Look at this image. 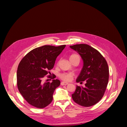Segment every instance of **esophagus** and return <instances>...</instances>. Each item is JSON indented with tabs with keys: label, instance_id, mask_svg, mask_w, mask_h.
Wrapping results in <instances>:
<instances>
[{
	"label": "esophagus",
	"instance_id": "obj_1",
	"mask_svg": "<svg viewBox=\"0 0 127 127\" xmlns=\"http://www.w3.org/2000/svg\"><path fill=\"white\" fill-rule=\"evenodd\" d=\"M67 84H68V83H67V82H61V85H67Z\"/></svg>",
	"mask_w": 127,
	"mask_h": 127
}]
</instances>
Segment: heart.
Listing matches in <instances>:
<instances>
[{"label":"heart","mask_w":127,"mask_h":127,"mask_svg":"<svg viewBox=\"0 0 127 127\" xmlns=\"http://www.w3.org/2000/svg\"><path fill=\"white\" fill-rule=\"evenodd\" d=\"M79 57V56L77 55L73 54L70 56L69 59L74 58V57ZM73 76H74V75H73V74H72V73H71V72L63 73V74H61L60 75V78H61L63 80H64L65 81H70V80H71Z\"/></svg>","instance_id":"heart-1"}]
</instances>
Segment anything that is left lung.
<instances>
[{
	"mask_svg": "<svg viewBox=\"0 0 127 127\" xmlns=\"http://www.w3.org/2000/svg\"><path fill=\"white\" fill-rule=\"evenodd\" d=\"M81 56L83 65L77 82L86 81L85 87L77 85L71 95L73 100L85 107L95 105L102 98L109 81L108 63L98 50L87 44L70 46Z\"/></svg>",
	"mask_w": 127,
	"mask_h": 127,
	"instance_id": "obj_1",
	"label": "left lung"
}]
</instances>
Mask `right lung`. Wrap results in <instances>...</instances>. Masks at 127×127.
Masks as SVG:
<instances>
[{
	"label": "right lung",
	"mask_w": 127,
	"mask_h": 127,
	"mask_svg": "<svg viewBox=\"0 0 127 127\" xmlns=\"http://www.w3.org/2000/svg\"><path fill=\"white\" fill-rule=\"evenodd\" d=\"M66 45H45L28 53L20 62L17 71V84L21 95L30 105L42 109L52 101L55 90L60 85L58 79L44 83L43 78L53 68L57 57ZM56 78L53 76V79Z\"/></svg>",
	"instance_id": "obj_1"
}]
</instances>
